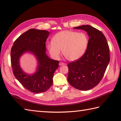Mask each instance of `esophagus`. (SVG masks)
<instances>
[{
	"label": "esophagus",
	"instance_id": "obj_1",
	"mask_svg": "<svg viewBox=\"0 0 121 121\" xmlns=\"http://www.w3.org/2000/svg\"><path fill=\"white\" fill-rule=\"evenodd\" d=\"M66 64L65 63H63V62H60V63H59V65H66Z\"/></svg>",
	"mask_w": 121,
	"mask_h": 121
}]
</instances>
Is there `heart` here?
I'll list each match as a JSON object with an SVG mask.
<instances>
[{"instance_id": "obj_1", "label": "heart", "mask_w": 121, "mask_h": 121, "mask_svg": "<svg viewBox=\"0 0 121 121\" xmlns=\"http://www.w3.org/2000/svg\"><path fill=\"white\" fill-rule=\"evenodd\" d=\"M52 42L47 45L50 55L58 59L61 50L64 56L69 61H75L84 55L88 47L89 37L86 33L73 30H62L54 36Z\"/></svg>"}]
</instances>
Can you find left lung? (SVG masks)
I'll return each mask as SVG.
<instances>
[{"mask_svg": "<svg viewBox=\"0 0 121 121\" xmlns=\"http://www.w3.org/2000/svg\"><path fill=\"white\" fill-rule=\"evenodd\" d=\"M74 29L87 32L89 43L81 58L68 64V81L77 89L88 91L103 78L110 60L109 47L103 33L96 28L84 25Z\"/></svg>", "mask_w": 121, "mask_h": 121, "instance_id": "left-lung-1", "label": "left lung"}]
</instances>
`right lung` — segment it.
I'll return each instance as SVG.
<instances>
[{
    "instance_id": "right-lung-1",
    "label": "right lung",
    "mask_w": 121,
    "mask_h": 121,
    "mask_svg": "<svg viewBox=\"0 0 121 121\" xmlns=\"http://www.w3.org/2000/svg\"><path fill=\"white\" fill-rule=\"evenodd\" d=\"M49 32L45 30L30 29L15 40L11 50V63L14 76L24 88L34 93H42L50 88L53 76L59 67V61L46 55V42ZM26 51L32 52L38 60L36 73L27 75L19 66V59Z\"/></svg>"
}]
</instances>
